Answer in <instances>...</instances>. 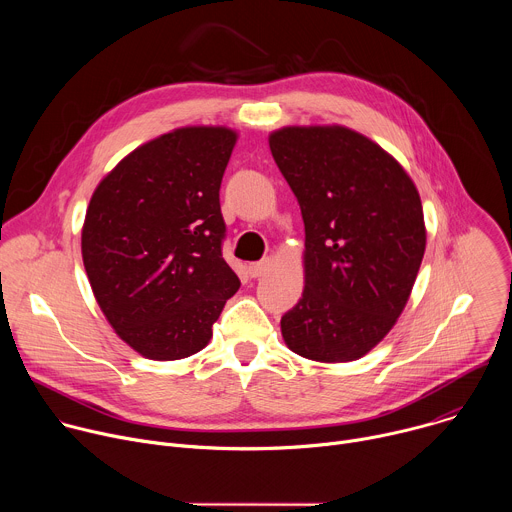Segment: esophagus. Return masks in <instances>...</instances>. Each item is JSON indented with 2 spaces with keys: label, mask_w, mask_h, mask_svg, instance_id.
Masks as SVG:
<instances>
[{
  "label": "esophagus",
  "mask_w": 512,
  "mask_h": 512,
  "mask_svg": "<svg viewBox=\"0 0 512 512\" xmlns=\"http://www.w3.org/2000/svg\"><path fill=\"white\" fill-rule=\"evenodd\" d=\"M269 269H271V259H263V261H257V263H251V265H249L251 277H261V275H265Z\"/></svg>",
  "instance_id": "34e87169"
}]
</instances>
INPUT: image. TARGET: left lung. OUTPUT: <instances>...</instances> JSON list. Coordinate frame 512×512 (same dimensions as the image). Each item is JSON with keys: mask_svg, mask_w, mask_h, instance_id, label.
<instances>
[{"mask_svg": "<svg viewBox=\"0 0 512 512\" xmlns=\"http://www.w3.org/2000/svg\"><path fill=\"white\" fill-rule=\"evenodd\" d=\"M269 148L306 227L304 291L281 336L316 362L358 360L397 324L417 279L427 241L417 186L344 125H287Z\"/></svg>", "mask_w": 512, "mask_h": 512, "instance_id": "1", "label": "left lung"}]
</instances>
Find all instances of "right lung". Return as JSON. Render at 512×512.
<instances>
[{
    "instance_id": "add662e5",
    "label": "right lung",
    "mask_w": 512,
    "mask_h": 512,
    "mask_svg": "<svg viewBox=\"0 0 512 512\" xmlns=\"http://www.w3.org/2000/svg\"><path fill=\"white\" fill-rule=\"evenodd\" d=\"M239 131L186 125L141 143L95 188L81 231L93 296L137 354L200 352L241 285L223 259L221 190Z\"/></svg>"
}]
</instances>
